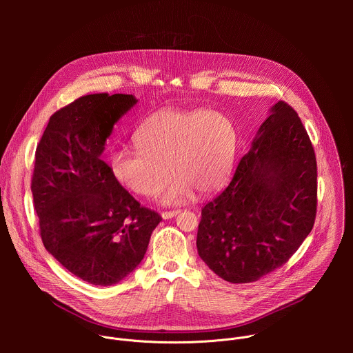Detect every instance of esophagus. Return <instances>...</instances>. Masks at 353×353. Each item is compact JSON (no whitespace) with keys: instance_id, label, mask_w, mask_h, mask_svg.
Masks as SVG:
<instances>
[{"instance_id":"esophagus-1","label":"esophagus","mask_w":353,"mask_h":353,"mask_svg":"<svg viewBox=\"0 0 353 353\" xmlns=\"http://www.w3.org/2000/svg\"><path fill=\"white\" fill-rule=\"evenodd\" d=\"M179 212H180L179 210H177V211H166V212H162V218H163V219H170V218L176 216Z\"/></svg>"}]
</instances>
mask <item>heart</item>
<instances>
[{"instance_id":"1","label":"heart","mask_w":353,"mask_h":353,"mask_svg":"<svg viewBox=\"0 0 353 353\" xmlns=\"http://www.w3.org/2000/svg\"><path fill=\"white\" fill-rule=\"evenodd\" d=\"M135 143L137 148H120L110 155L113 176L132 192L154 196L166 184L172 169L176 176L163 203L177 205L195 191L207 195L226 181L237 148V131L221 112L165 109L138 128Z\"/></svg>"}]
</instances>
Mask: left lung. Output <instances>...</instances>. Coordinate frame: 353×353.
I'll list each match as a JSON object with an SVG mask.
<instances>
[{"label":"left lung","instance_id":"1","mask_svg":"<svg viewBox=\"0 0 353 353\" xmlns=\"http://www.w3.org/2000/svg\"><path fill=\"white\" fill-rule=\"evenodd\" d=\"M316 212L314 148L296 110L279 100L229 185L201 211L198 254L230 283L256 282L288 263Z\"/></svg>","mask_w":353,"mask_h":353}]
</instances>
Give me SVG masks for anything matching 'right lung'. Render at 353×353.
Returning a JSON list of instances; mask_svg holds the SVG:
<instances>
[{
  "label": "right lung",
  "mask_w": 353,
  "mask_h": 353,
  "mask_svg": "<svg viewBox=\"0 0 353 353\" xmlns=\"http://www.w3.org/2000/svg\"><path fill=\"white\" fill-rule=\"evenodd\" d=\"M137 99L93 93L57 110L36 148L33 205L46 250L75 276L110 286L142 261L162 218L141 207L100 159Z\"/></svg>",
  "instance_id": "1"
}]
</instances>
